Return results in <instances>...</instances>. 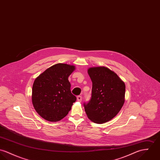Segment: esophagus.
<instances>
[{
	"label": "esophagus",
	"mask_w": 160,
	"mask_h": 160,
	"mask_svg": "<svg viewBox=\"0 0 160 160\" xmlns=\"http://www.w3.org/2000/svg\"><path fill=\"white\" fill-rule=\"evenodd\" d=\"M77 101L78 102H81L82 100V97L81 96H78L77 97Z\"/></svg>",
	"instance_id": "1"
}]
</instances>
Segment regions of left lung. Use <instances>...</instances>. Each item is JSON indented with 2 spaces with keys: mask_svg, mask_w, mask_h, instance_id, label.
<instances>
[{
  "mask_svg": "<svg viewBox=\"0 0 160 160\" xmlns=\"http://www.w3.org/2000/svg\"><path fill=\"white\" fill-rule=\"evenodd\" d=\"M92 81L91 98L84 107L92 122L102 124L113 118L123 106L125 84L118 75L104 66L88 69Z\"/></svg>",
  "mask_w": 160,
  "mask_h": 160,
  "instance_id": "8db88e82",
  "label": "left lung"
}]
</instances>
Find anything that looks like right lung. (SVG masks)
Segmentation results:
<instances>
[{
	"label": "right lung",
	"instance_id": "right-lung-1",
	"mask_svg": "<svg viewBox=\"0 0 160 160\" xmlns=\"http://www.w3.org/2000/svg\"><path fill=\"white\" fill-rule=\"evenodd\" d=\"M75 69L73 65L58 63L35 79L32 102L36 112L43 119L56 122L71 110L77 98L72 94L68 77Z\"/></svg>",
	"mask_w": 160,
	"mask_h": 160
}]
</instances>
